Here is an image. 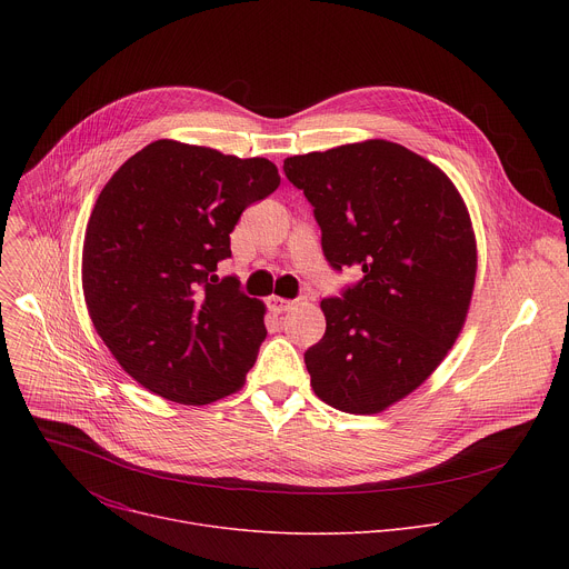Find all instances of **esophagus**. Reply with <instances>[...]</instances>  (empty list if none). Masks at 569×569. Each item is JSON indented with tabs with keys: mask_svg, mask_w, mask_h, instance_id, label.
I'll list each match as a JSON object with an SVG mask.
<instances>
[{
	"mask_svg": "<svg viewBox=\"0 0 569 569\" xmlns=\"http://www.w3.org/2000/svg\"><path fill=\"white\" fill-rule=\"evenodd\" d=\"M292 303H295V301L283 299V297H270V299H268V308H270L272 312H286V310L292 308Z\"/></svg>",
	"mask_w": 569,
	"mask_h": 569,
	"instance_id": "esophagus-1",
	"label": "esophagus"
}]
</instances>
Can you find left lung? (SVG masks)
I'll use <instances>...</instances> for the list:
<instances>
[{"label":"left lung","mask_w":569,"mask_h":569,"mask_svg":"<svg viewBox=\"0 0 569 569\" xmlns=\"http://www.w3.org/2000/svg\"><path fill=\"white\" fill-rule=\"evenodd\" d=\"M315 207L327 261L362 279L321 299L327 333L303 353L315 393L378 415L421 387L470 308L477 242L463 198L426 157L387 139L286 157Z\"/></svg>","instance_id":"8db88e82"}]
</instances>
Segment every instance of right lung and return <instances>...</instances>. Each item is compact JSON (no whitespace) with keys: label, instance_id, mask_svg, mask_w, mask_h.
I'll return each instance as SVG.
<instances>
[{"label":"right lung","instance_id":"add662e5","mask_svg":"<svg viewBox=\"0 0 569 569\" xmlns=\"http://www.w3.org/2000/svg\"><path fill=\"white\" fill-rule=\"evenodd\" d=\"M281 178L266 157L157 139L110 178L83 242V295L121 369L148 391L207 405L246 385L266 306L220 279L240 213Z\"/></svg>","mask_w":569,"mask_h":569}]
</instances>
